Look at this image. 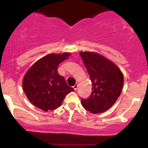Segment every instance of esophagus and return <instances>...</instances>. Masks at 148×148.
Returning <instances> with one entry per match:
<instances>
[{
	"instance_id": "34e87169",
	"label": "esophagus",
	"mask_w": 148,
	"mask_h": 148,
	"mask_svg": "<svg viewBox=\"0 0 148 148\" xmlns=\"http://www.w3.org/2000/svg\"><path fill=\"white\" fill-rule=\"evenodd\" d=\"M73 88H74V90H77V88H78V84H76L74 86H73Z\"/></svg>"
}]
</instances>
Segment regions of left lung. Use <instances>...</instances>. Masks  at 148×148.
Returning a JSON list of instances; mask_svg holds the SVG:
<instances>
[{
	"instance_id": "8db88e82",
	"label": "left lung",
	"mask_w": 148,
	"mask_h": 148,
	"mask_svg": "<svg viewBox=\"0 0 148 148\" xmlns=\"http://www.w3.org/2000/svg\"><path fill=\"white\" fill-rule=\"evenodd\" d=\"M81 58L90 77L92 90L88 99L81 98V103L92 113L107 111L114 104L121 93L124 78L120 69L100 54L81 52Z\"/></svg>"
}]
</instances>
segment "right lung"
Segmentation results:
<instances>
[{
    "label": "right lung",
    "instance_id": "right-lung-1",
    "mask_svg": "<svg viewBox=\"0 0 148 148\" xmlns=\"http://www.w3.org/2000/svg\"><path fill=\"white\" fill-rule=\"evenodd\" d=\"M69 55V53L48 54L34 63L25 74L23 91L37 108L53 111L60 106L67 94L74 90L58 72L59 64Z\"/></svg>",
    "mask_w": 148,
    "mask_h": 148
}]
</instances>
